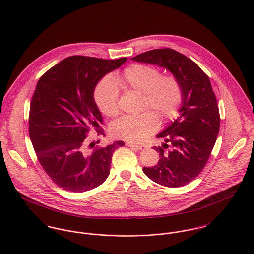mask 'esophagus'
I'll list each match as a JSON object with an SVG mask.
<instances>
[{
  "label": "esophagus",
  "mask_w": 254,
  "mask_h": 254,
  "mask_svg": "<svg viewBox=\"0 0 254 254\" xmlns=\"http://www.w3.org/2000/svg\"><path fill=\"white\" fill-rule=\"evenodd\" d=\"M126 145L129 146V147H132V148H136V149H139L141 150L143 148V145H138V144H134V143H131V142H127Z\"/></svg>",
  "instance_id": "1"
}]
</instances>
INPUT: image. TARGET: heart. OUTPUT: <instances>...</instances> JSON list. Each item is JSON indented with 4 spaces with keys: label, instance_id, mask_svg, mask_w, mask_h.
I'll return each instance as SVG.
<instances>
[{
    "label": "heart",
    "instance_id": "1",
    "mask_svg": "<svg viewBox=\"0 0 254 254\" xmlns=\"http://www.w3.org/2000/svg\"><path fill=\"white\" fill-rule=\"evenodd\" d=\"M117 87L124 92L142 93V109H149L137 115L123 116L113 123V136L128 142H142L150 136L158 127L157 115L162 121L173 118L183 100L181 83L175 76L161 75L155 67L135 64L114 76L113 81L107 77L97 85L94 99L107 116L113 117L119 113Z\"/></svg>",
    "mask_w": 254,
    "mask_h": 254
}]
</instances>
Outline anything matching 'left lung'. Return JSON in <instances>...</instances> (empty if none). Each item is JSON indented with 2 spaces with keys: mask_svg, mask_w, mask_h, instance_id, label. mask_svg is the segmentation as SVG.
Segmentation results:
<instances>
[{
  "mask_svg": "<svg viewBox=\"0 0 254 254\" xmlns=\"http://www.w3.org/2000/svg\"><path fill=\"white\" fill-rule=\"evenodd\" d=\"M132 60L165 67L181 83L180 116L157 135L165 140L162 146H153L159 160L143 171L159 185L185 186L205 167L219 133L220 114L210 80L194 62L170 48L147 51Z\"/></svg>",
  "mask_w": 254,
  "mask_h": 254,
  "instance_id": "1",
  "label": "left lung"
}]
</instances>
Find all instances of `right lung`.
Returning a JSON list of instances; mask_svg holds the SVG:
<instances>
[{"label": "right lung", "instance_id": "1", "mask_svg": "<svg viewBox=\"0 0 254 254\" xmlns=\"http://www.w3.org/2000/svg\"><path fill=\"white\" fill-rule=\"evenodd\" d=\"M126 61L72 56L44 73L37 83L29 110L30 140L45 172L67 191L84 192L102 185L109 175L114 150L124 145L118 141L100 147L91 143L89 150L86 139L92 129L98 136L105 134L94 100L96 85Z\"/></svg>", "mask_w": 254, "mask_h": 254}]
</instances>
